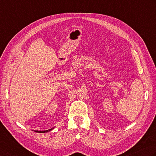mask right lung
<instances>
[{
  "mask_svg": "<svg viewBox=\"0 0 156 156\" xmlns=\"http://www.w3.org/2000/svg\"><path fill=\"white\" fill-rule=\"evenodd\" d=\"M53 129H54V128H53ZM49 129V130H34L35 132H36V133H48V131H50V130H51L52 129Z\"/></svg>",
  "mask_w": 156,
  "mask_h": 156,
  "instance_id": "obj_1",
  "label": "right lung"
}]
</instances>
